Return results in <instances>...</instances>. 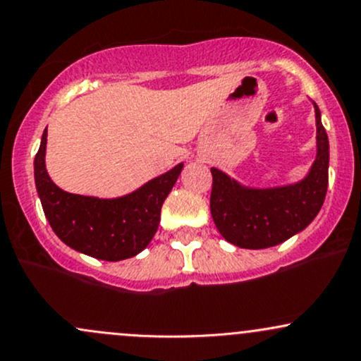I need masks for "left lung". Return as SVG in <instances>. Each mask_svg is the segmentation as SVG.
<instances>
[{"label":"left lung","mask_w":361,"mask_h":361,"mask_svg":"<svg viewBox=\"0 0 361 361\" xmlns=\"http://www.w3.org/2000/svg\"><path fill=\"white\" fill-rule=\"evenodd\" d=\"M317 154L303 179L274 188L241 184L212 169L210 212L222 238L244 250H265L305 231L319 215L329 184V137L313 103Z\"/></svg>","instance_id":"8db88e82"}]
</instances>
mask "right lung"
Masks as SVG:
<instances>
[{
  "mask_svg": "<svg viewBox=\"0 0 361 361\" xmlns=\"http://www.w3.org/2000/svg\"><path fill=\"white\" fill-rule=\"evenodd\" d=\"M48 129L34 158V180L53 232L87 257L120 262L141 253L160 224L161 204L179 179L184 164L118 197L73 195L58 188L46 170Z\"/></svg>",
  "mask_w": 361,
  "mask_h": 361,
  "instance_id": "right-lung-1",
  "label": "right lung"
}]
</instances>
